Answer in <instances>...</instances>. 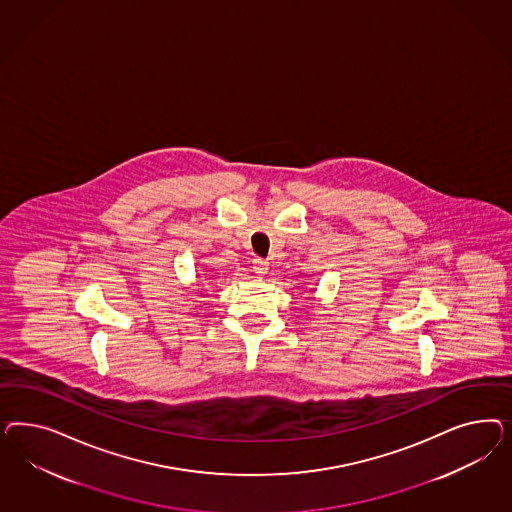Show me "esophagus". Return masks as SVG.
I'll use <instances>...</instances> for the list:
<instances>
[{
	"instance_id": "1",
	"label": "esophagus",
	"mask_w": 512,
	"mask_h": 512,
	"mask_svg": "<svg viewBox=\"0 0 512 512\" xmlns=\"http://www.w3.org/2000/svg\"><path fill=\"white\" fill-rule=\"evenodd\" d=\"M253 272L257 276H264L268 272V263L264 259H253Z\"/></svg>"
}]
</instances>
